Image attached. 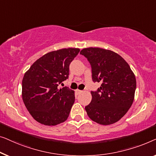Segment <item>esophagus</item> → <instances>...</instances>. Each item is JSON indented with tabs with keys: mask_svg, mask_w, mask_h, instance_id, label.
I'll list each match as a JSON object with an SVG mask.
<instances>
[{
	"mask_svg": "<svg viewBox=\"0 0 156 156\" xmlns=\"http://www.w3.org/2000/svg\"><path fill=\"white\" fill-rule=\"evenodd\" d=\"M82 92H83L82 90H78V89H77V90H76V93H77L78 95V94H80V93H82Z\"/></svg>",
	"mask_w": 156,
	"mask_h": 156,
	"instance_id": "34e87169",
	"label": "esophagus"
}]
</instances>
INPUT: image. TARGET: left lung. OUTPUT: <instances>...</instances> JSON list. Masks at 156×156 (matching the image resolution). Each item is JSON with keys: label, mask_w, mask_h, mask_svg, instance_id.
Segmentation results:
<instances>
[{"label": "left lung", "mask_w": 156, "mask_h": 156, "mask_svg": "<svg viewBox=\"0 0 156 156\" xmlns=\"http://www.w3.org/2000/svg\"><path fill=\"white\" fill-rule=\"evenodd\" d=\"M80 54L90 63L93 82L102 83L97 91H91L92 100L85 107L87 115L102 125L118 122L134 99L136 80L133 71L121 56L110 50L90 47Z\"/></svg>", "instance_id": "left-lung-1"}]
</instances>
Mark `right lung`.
<instances>
[{
	"label": "right lung",
	"instance_id": "obj_1",
	"mask_svg": "<svg viewBox=\"0 0 156 156\" xmlns=\"http://www.w3.org/2000/svg\"><path fill=\"white\" fill-rule=\"evenodd\" d=\"M80 49L68 48L44 54L35 61L23 79L22 96L37 122L55 126L65 122L75 102L74 91L58 85L69 78V65Z\"/></svg>",
	"mask_w": 156,
	"mask_h": 156
}]
</instances>
